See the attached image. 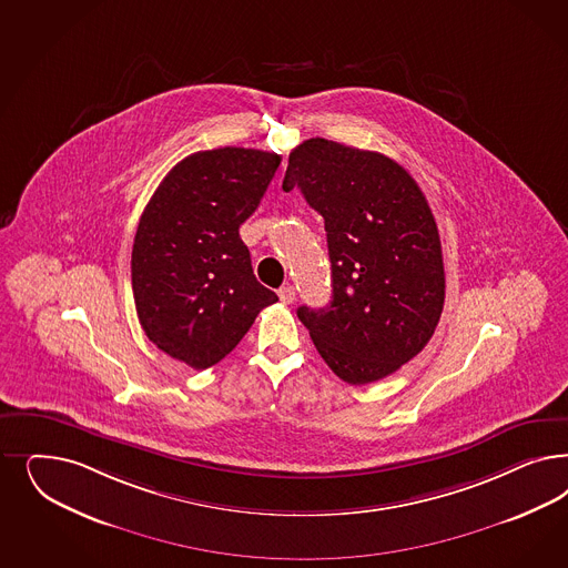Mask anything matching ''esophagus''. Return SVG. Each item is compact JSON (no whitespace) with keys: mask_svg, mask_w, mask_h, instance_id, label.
Here are the masks:
<instances>
[{"mask_svg":"<svg viewBox=\"0 0 568 568\" xmlns=\"http://www.w3.org/2000/svg\"><path fill=\"white\" fill-rule=\"evenodd\" d=\"M277 296H280V301H282V303L291 305V303H294V296H296V293H294L293 286H282V288L277 291Z\"/></svg>","mask_w":568,"mask_h":568,"instance_id":"obj_1","label":"esophagus"}]
</instances>
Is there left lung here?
Wrapping results in <instances>:
<instances>
[{
  "instance_id": "left-lung-1",
  "label": "left lung",
  "mask_w": 568,
  "mask_h": 568,
  "mask_svg": "<svg viewBox=\"0 0 568 568\" xmlns=\"http://www.w3.org/2000/svg\"><path fill=\"white\" fill-rule=\"evenodd\" d=\"M282 187L324 217L332 263L328 307L303 305L298 320L341 381L386 378L426 347L445 303L439 230L418 183L381 152L312 138L291 152Z\"/></svg>"
}]
</instances>
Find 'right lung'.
Wrapping results in <instances>:
<instances>
[{
  "mask_svg": "<svg viewBox=\"0 0 568 568\" xmlns=\"http://www.w3.org/2000/svg\"><path fill=\"white\" fill-rule=\"evenodd\" d=\"M280 161L253 148L194 152L166 173L140 217L131 253L138 317L148 338L185 366H215L277 301L256 282L239 230Z\"/></svg>",
  "mask_w": 568,
  "mask_h": 568,
  "instance_id": "1",
  "label": "right lung"
}]
</instances>
